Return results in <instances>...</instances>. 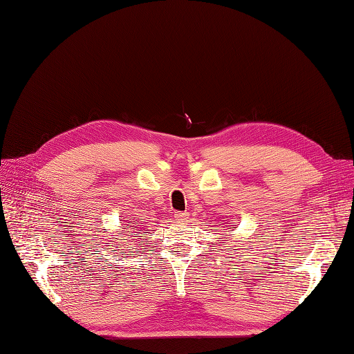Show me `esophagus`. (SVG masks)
<instances>
[{
  "label": "esophagus",
  "mask_w": 354,
  "mask_h": 354,
  "mask_svg": "<svg viewBox=\"0 0 354 354\" xmlns=\"http://www.w3.org/2000/svg\"><path fill=\"white\" fill-rule=\"evenodd\" d=\"M175 219H176V221H179V222H184V221L189 219V213H185V212H178V213L175 214Z\"/></svg>",
  "instance_id": "1"
}]
</instances>
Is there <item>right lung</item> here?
I'll use <instances>...</instances> for the list:
<instances>
[{"label": "right lung", "instance_id": "add662e5", "mask_svg": "<svg viewBox=\"0 0 354 354\" xmlns=\"http://www.w3.org/2000/svg\"><path fill=\"white\" fill-rule=\"evenodd\" d=\"M127 228H132V230H133L135 227H133V225H129V227H127ZM129 232H131V231H129ZM120 234H122V232H120Z\"/></svg>", "mask_w": 354, "mask_h": 354}]
</instances>
